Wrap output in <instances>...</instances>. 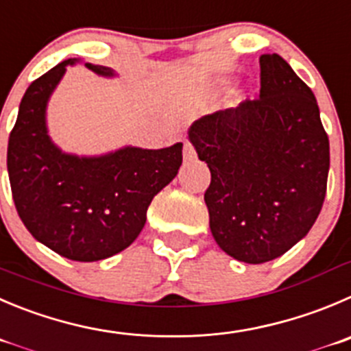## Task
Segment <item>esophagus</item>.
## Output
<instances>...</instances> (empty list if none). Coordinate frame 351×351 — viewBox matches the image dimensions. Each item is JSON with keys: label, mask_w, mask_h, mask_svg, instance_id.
<instances>
[{"label": "esophagus", "mask_w": 351, "mask_h": 351, "mask_svg": "<svg viewBox=\"0 0 351 351\" xmlns=\"http://www.w3.org/2000/svg\"><path fill=\"white\" fill-rule=\"evenodd\" d=\"M195 158V148H193L189 143L184 145V160H193Z\"/></svg>", "instance_id": "34e87169"}]
</instances>
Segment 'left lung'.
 <instances>
[{
    "instance_id": "obj_1",
    "label": "left lung",
    "mask_w": 351,
    "mask_h": 351,
    "mask_svg": "<svg viewBox=\"0 0 351 351\" xmlns=\"http://www.w3.org/2000/svg\"><path fill=\"white\" fill-rule=\"evenodd\" d=\"M212 181L213 239L232 258L263 263L308 234L326 198L329 139L317 99L279 55L260 56V96L196 120L188 131Z\"/></svg>"
}]
</instances>
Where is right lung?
Wrapping results in <instances>:
<instances>
[{"label":"right lung","mask_w":351,"mask_h":351,"mask_svg":"<svg viewBox=\"0 0 351 351\" xmlns=\"http://www.w3.org/2000/svg\"><path fill=\"white\" fill-rule=\"evenodd\" d=\"M69 58L36 79L20 101L6 167L15 208L27 231L58 255L96 262L128 248L146 223V210L182 163V143L162 149L125 146L99 156L63 153L46 128L49 96ZM103 77L108 66L86 63Z\"/></svg>","instance_id":"obj_1"}]
</instances>
